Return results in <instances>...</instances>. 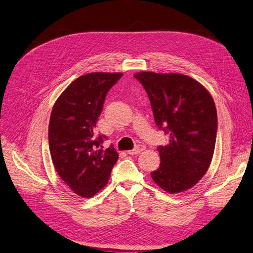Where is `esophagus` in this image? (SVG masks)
Wrapping results in <instances>:
<instances>
[{
    "label": "esophagus",
    "instance_id": "esophagus-1",
    "mask_svg": "<svg viewBox=\"0 0 253 253\" xmlns=\"http://www.w3.org/2000/svg\"><path fill=\"white\" fill-rule=\"evenodd\" d=\"M143 150H145V147H143L142 145H139V146L136 147L135 149L129 150V151H127V154H129V155H135V154L140 153L141 151H143Z\"/></svg>",
    "mask_w": 253,
    "mask_h": 253
}]
</instances>
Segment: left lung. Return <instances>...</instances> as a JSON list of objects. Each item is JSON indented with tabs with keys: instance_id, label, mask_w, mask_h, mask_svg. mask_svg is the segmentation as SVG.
Segmentation results:
<instances>
[{
	"instance_id": "1",
	"label": "left lung",
	"mask_w": 253,
	"mask_h": 253,
	"mask_svg": "<svg viewBox=\"0 0 253 253\" xmlns=\"http://www.w3.org/2000/svg\"><path fill=\"white\" fill-rule=\"evenodd\" d=\"M145 88L155 124L169 134L158 151L161 165L152 180L169 194L192 188L207 173L213 159L217 112L209 90L181 73L141 71L134 74Z\"/></svg>"
}]
</instances>
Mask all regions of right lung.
I'll list each match as a JSON object with an SVG mask.
<instances>
[{"instance_id": "add662e5", "label": "right lung", "mask_w": 253, "mask_h": 253, "mask_svg": "<svg viewBox=\"0 0 253 253\" xmlns=\"http://www.w3.org/2000/svg\"><path fill=\"white\" fill-rule=\"evenodd\" d=\"M120 72H91L74 80L57 98L50 117L49 147L54 168L74 194L91 198L110 180L118 153L99 148L95 127L107 91Z\"/></svg>"}]
</instances>
